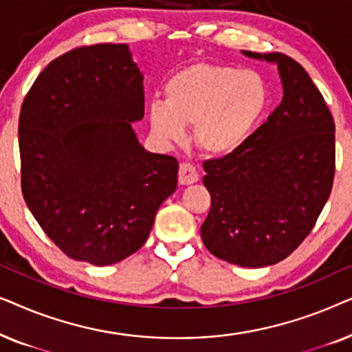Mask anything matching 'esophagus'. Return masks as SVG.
I'll use <instances>...</instances> for the list:
<instances>
[{
	"label": "esophagus",
	"mask_w": 352,
	"mask_h": 352,
	"mask_svg": "<svg viewBox=\"0 0 352 352\" xmlns=\"http://www.w3.org/2000/svg\"><path fill=\"white\" fill-rule=\"evenodd\" d=\"M199 181V173L195 166L189 162H182L179 166V182L181 184H192V182Z\"/></svg>",
	"instance_id": "1"
}]
</instances>
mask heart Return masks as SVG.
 I'll return each mask as SVG.
<instances>
[{
    "label": "heart",
    "instance_id": "heart-1",
    "mask_svg": "<svg viewBox=\"0 0 352 352\" xmlns=\"http://www.w3.org/2000/svg\"><path fill=\"white\" fill-rule=\"evenodd\" d=\"M269 107V88L258 72L223 64H192L165 85V102L148 105L153 134L165 142H181L186 124L211 155L239 151Z\"/></svg>",
    "mask_w": 352,
    "mask_h": 352
}]
</instances>
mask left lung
Instances as JSON below:
<instances>
[{
	"label": "left lung",
	"mask_w": 352,
	"mask_h": 352,
	"mask_svg": "<svg viewBox=\"0 0 352 352\" xmlns=\"http://www.w3.org/2000/svg\"><path fill=\"white\" fill-rule=\"evenodd\" d=\"M243 54L277 64L283 98L239 151L204 162L211 208L201 240L224 261L263 267L300 247L329 200L335 122L295 59L282 52Z\"/></svg>",
	"instance_id": "obj_1"
}]
</instances>
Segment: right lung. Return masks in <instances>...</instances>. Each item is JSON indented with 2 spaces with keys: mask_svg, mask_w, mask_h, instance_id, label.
<instances>
[{
  "mask_svg": "<svg viewBox=\"0 0 352 352\" xmlns=\"http://www.w3.org/2000/svg\"><path fill=\"white\" fill-rule=\"evenodd\" d=\"M142 117V75L128 45L65 52L23 99V200L69 258L94 266L128 258L176 190V158L147 152L133 131Z\"/></svg>",
  "mask_w": 352,
  "mask_h": 352,
  "instance_id": "right-lung-1",
  "label": "right lung"
}]
</instances>
